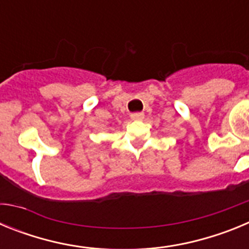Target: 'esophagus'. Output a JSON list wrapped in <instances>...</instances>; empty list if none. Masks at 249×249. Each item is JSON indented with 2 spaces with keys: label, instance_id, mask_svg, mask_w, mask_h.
<instances>
[{
  "label": "esophagus",
  "instance_id": "34e87169",
  "mask_svg": "<svg viewBox=\"0 0 249 249\" xmlns=\"http://www.w3.org/2000/svg\"><path fill=\"white\" fill-rule=\"evenodd\" d=\"M143 117H144V114L142 113V112H136V113L131 114V118H132V120H135V121L143 120Z\"/></svg>",
  "mask_w": 249,
  "mask_h": 249
}]
</instances>
